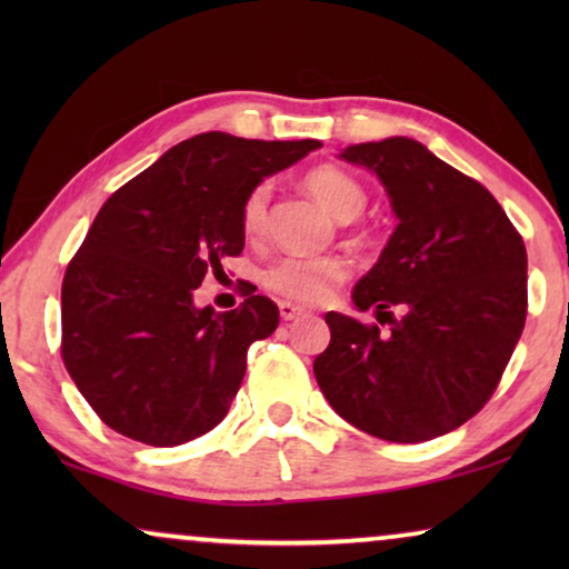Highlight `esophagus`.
I'll use <instances>...</instances> for the list:
<instances>
[{
  "label": "esophagus",
  "mask_w": 569,
  "mask_h": 569,
  "mask_svg": "<svg viewBox=\"0 0 569 569\" xmlns=\"http://www.w3.org/2000/svg\"><path fill=\"white\" fill-rule=\"evenodd\" d=\"M279 316H282L284 321H295V318L302 316V308L295 306V302L282 300V302H279Z\"/></svg>",
  "instance_id": "esophagus-1"
}]
</instances>
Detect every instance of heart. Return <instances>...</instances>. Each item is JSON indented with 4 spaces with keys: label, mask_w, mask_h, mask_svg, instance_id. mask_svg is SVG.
I'll list each match as a JSON object with an SVG mask.
<instances>
[{
    "label": "heart",
    "mask_w": 569,
    "mask_h": 569,
    "mask_svg": "<svg viewBox=\"0 0 569 569\" xmlns=\"http://www.w3.org/2000/svg\"><path fill=\"white\" fill-rule=\"evenodd\" d=\"M310 197L329 209L337 220H355L365 209L368 193L352 176L333 166L313 168L302 178ZM269 189L259 186L243 201V230L246 236H259L267 222ZM349 277V261L345 256H279L261 271L267 290L282 295L287 300L316 306L331 298V292Z\"/></svg>",
    "instance_id": "1"
}]
</instances>
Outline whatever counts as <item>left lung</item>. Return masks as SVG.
Masks as SVG:
<instances>
[{
  "label": "left lung",
  "instance_id": "obj_1",
  "mask_svg": "<svg viewBox=\"0 0 569 569\" xmlns=\"http://www.w3.org/2000/svg\"><path fill=\"white\" fill-rule=\"evenodd\" d=\"M339 158L378 176L399 220L352 290L355 308L376 310L388 333L326 313L331 341L316 380L372 438H440L489 401L523 333V238L485 186L417 139L349 144Z\"/></svg>",
  "mask_w": 569,
  "mask_h": 569
}]
</instances>
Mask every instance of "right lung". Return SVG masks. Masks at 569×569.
<instances>
[{
  "label": "right lung",
  "instance_id": "obj_1",
  "mask_svg": "<svg viewBox=\"0 0 569 569\" xmlns=\"http://www.w3.org/2000/svg\"><path fill=\"white\" fill-rule=\"evenodd\" d=\"M318 147L207 131L106 201L61 284V357L111 430L170 448L222 422L279 310L251 292L217 313L193 290L243 251L248 193Z\"/></svg>",
  "mask_w": 569,
  "mask_h": 569
}]
</instances>
